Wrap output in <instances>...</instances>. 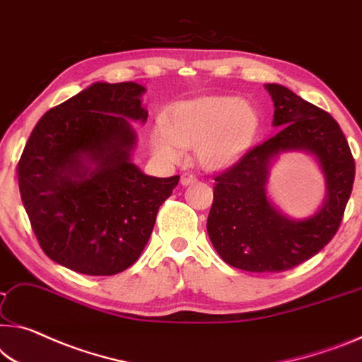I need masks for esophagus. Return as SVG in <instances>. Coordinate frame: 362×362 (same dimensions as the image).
<instances>
[{"label":"esophagus","instance_id":"esophagus-1","mask_svg":"<svg viewBox=\"0 0 362 362\" xmlns=\"http://www.w3.org/2000/svg\"><path fill=\"white\" fill-rule=\"evenodd\" d=\"M197 181V177L194 176L192 173H185L181 176V185L182 186H191V185H194V182Z\"/></svg>","mask_w":362,"mask_h":362}]
</instances>
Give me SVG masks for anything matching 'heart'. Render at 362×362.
I'll return each instance as SVG.
<instances>
[{
	"instance_id": "1",
	"label": "heart",
	"mask_w": 362,
	"mask_h": 362,
	"mask_svg": "<svg viewBox=\"0 0 362 362\" xmlns=\"http://www.w3.org/2000/svg\"><path fill=\"white\" fill-rule=\"evenodd\" d=\"M257 110L238 97H199L173 105L166 121L152 132V147L165 162L176 163L196 146L200 165L223 170L241 160L259 134Z\"/></svg>"
}]
</instances>
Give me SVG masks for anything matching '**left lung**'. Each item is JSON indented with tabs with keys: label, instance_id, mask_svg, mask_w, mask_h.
<instances>
[{
	"label": "left lung",
	"instance_id": "8db88e82",
	"mask_svg": "<svg viewBox=\"0 0 362 362\" xmlns=\"http://www.w3.org/2000/svg\"><path fill=\"white\" fill-rule=\"evenodd\" d=\"M278 132L215 177L207 231L215 251L246 272H283L330 243L351 196L354 160L340 126L327 111L290 88L265 84ZM288 151L313 154L325 175L326 197L305 219L283 214L266 194L269 168Z\"/></svg>",
	"mask_w": 362,
	"mask_h": 362
}]
</instances>
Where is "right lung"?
Wrapping results in <instances>:
<instances>
[{
  "instance_id": "add662e5",
  "label": "right lung",
  "mask_w": 362,
  "mask_h": 362,
  "mask_svg": "<svg viewBox=\"0 0 362 362\" xmlns=\"http://www.w3.org/2000/svg\"><path fill=\"white\" fill-rule=\"evenodd\" d=\"M144 92L136 82H93L47 111L22 152L19 191L38 244L77 274L115 275L134 264L180 181L132 163L131 121L148 116Z\"/></svg>"
}]
</instances>
